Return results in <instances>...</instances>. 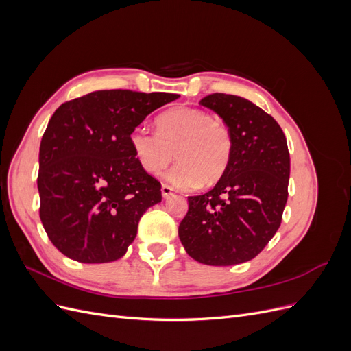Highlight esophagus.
Instances as JSON below:
<instances>
[{
	"instance_id": "1",
	"label": "esophagus",
	"mask_w": 351,
	"mask_h": 351,
	"mask_svg": "<svg viewBox=\"0 0 351 351\" xmlns=\"http://www.w3.org/2000/svg\"><path fill=\"white\" fill-rule=\"evenodd\" d=\"M161 193H162V197H169L174 193V189L171 186H168V184H162Z\"/></svg>"
}]
</instances>
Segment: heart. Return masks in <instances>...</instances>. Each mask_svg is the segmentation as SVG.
Segmentation results:
<instances>
[{
	"label": "heart",
	"instance_id": "b5f03b06",
	"mask_svg": "<svg viewBox=\"0 0 351 351\" xmlns=\"http://www.w3.org/2000/svg\"><path fill=\"white\" fill-rule=\"evenodd\" d=\"M130 146L145 173L159 176L173 162L167 180L178 189L212 184L226 173L232 137L221 119L196 107H176L156 119V132L145 125L132 130Z\"/></svg>",
	"mask_w": 351,
	"mask_h": 351
}]
</instances>
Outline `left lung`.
I'll use <instances>...</instances> for the list:
<instances>
[{"label":"left lung","instance_id":"left-lung-1","mask_svg":"<svg viewBox=\"0 0 351 351\" xmlns=\"http://www.w3.org/2000/svg\"><path fill=\"white\" fill-rule=\"evenodd\" d=\"M200 104L228 125L232 152L215 187L187 197L178 237L190 258L230 267L258 256L280 228L289 197L290 154L280 124L253 102L212 93Z\"/></svg>","mask_w":351,"mask_h":351}]
</instances>
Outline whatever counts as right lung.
I'll return each instance as SVG.
<instances>
[{"mask_svg": "<svg viewBox=\"0 0 351 351\" xmlns=\"http://www.w3.org/2000/svg\"><path fill=\"white\" fill-rule=\"evenodd\" d=\"M165 92L97 90L51 117L39 147V217L52 244L82 263L124 256L161 183L136 161L129 136L177 99Z\"/></svg>", "mask_w": 351, "mask_h": 351, "instance_id": "add662e5", "label": "right lung"}]
</instances>
